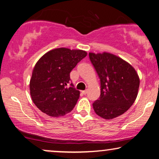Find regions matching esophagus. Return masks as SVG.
<instances>
[{
    "label": "esophagus",
    "mask_w": 159,
    "mask_h": 159,
    "mask_svg": "<svg viewBox=\"0 0 159 159\" xmlns=\"http://www.w3.org/2000/svg\"><path fill=\"white\" fill-rule=\"evenodd\" d=\"M82 93H83L84 95H85V94H87V93H88V90H83V91H82Z\"/></svg>",
    "instance_id": "esophagus-1"
}]
</instances>
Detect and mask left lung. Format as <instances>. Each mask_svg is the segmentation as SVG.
Masks as SVG:
<instances>
[{
	"label": "left lung",
	"mask_w": 159,
	"mask_h": 159,
	"mask_svg": "<svg viewBox=\"0 0 159 159\" xmlns=\"http://www.w3.org/2000/svg\"><path fill=\"white\" fill-rule=\"evenodd\" d=\"M101 80L100 98L93 103L97 115L111 119L123 114L138 96L140 78L132 65L114 54L89 53Z\"/></svg>",
	"instance_id": "obj_1"
}]
</instances>
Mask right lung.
Segmentation results:
<instances>
[{"label": "right lung", "mask_w": 159, "mask_h": 159, "mask_svg": "<svg viewBox=\"0 0 159 159\" xmlns=\"http://www.w3.org/2000/svg\"><path fill=\"white\" fill-rule=\"evenodd\" d=\"M87 56L82 50L59 48L45 53L36 63L30 82L35 106L50 116L68 114L79 99L80 91L70 82V72Z\"/></svg>", "instance_id": "1"}]
</instances>
